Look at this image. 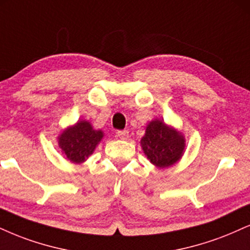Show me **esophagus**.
Returning <instances> with one entry per match:
<instances>
[{"label": "esophagus", "instance_id": "34e87169", "mask_svg": "<svg viewBox=\"0 0 250 250\" xmlns=\"http://www.w3.org/2000/svg\"><path fill=\"white\" fill-rule=\"evenodd\" d=\"M117 136H119L121 140H127L129 137V131L128 130H119L117 131Z\"/></svg>", "mask_w": 250, "mask_h": 250}]
</instances>
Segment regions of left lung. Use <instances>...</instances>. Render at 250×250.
Instances as JSON below:
<instances>
[{
    "label": "left lung",
    "mask_w": 250,
    "mask_h": 250,
    "mask_svg": "<svg viewBox=\"0 0 250 250\" xmlns=\"http://www.w3.org/2000/svg\"><path fill=\"white\" fill-rule=\"evenodd\" d=\"M141 146L150 163L158 169H167L183 157L186 141L178 129L167 125L162 119H154L146 125Z\"/></svg>",
    "instance_id": "left-lung-1"
}]
</instances>
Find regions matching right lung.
Wrapping results in <instances>:
<instances>
[{
	"instance_id": "right-lung-1",
	"label": "right lung",
	"mask_w": 250,
	"mask_h": 250,
	"mask_svg": "<svg viewBox=\"0 0 250 250\" xmlns=\"http://www.w3.org/2000/svg\"><path fill=\"white\" fill-rule=\"evenodd\" d=\"M104 136V131L93 128L91 122L79 120L74 125L65 128L57 140L67 161L73 164H83L94 152Z\"/></svg>"
}]
</instances>
